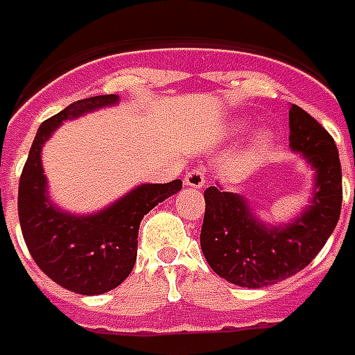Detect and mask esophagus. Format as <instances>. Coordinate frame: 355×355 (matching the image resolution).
<instances>
[{"instance_id": "34e87169", "label": "esophagus", "mask_w": 355, "mask_h": 355, "mask_svg": "<svg viewBox=\"0 0 355 355\" xmlns=\"http://www.w3.org/2000/svg\"><path fill=\"white\" fill-rule=\"evenodd\" d=\"M185 185L187 187H193V189H200L206 185V175L202 170H191V172L185 173Z\"/></svg>"}]
</instances>
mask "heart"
I'll return each mask as SVG.
<instances>
[{"instance_id": "1", "label": "heart", "mask_w": 355, "mask_h": 355, "mask_svg": "<svg viewBox=\"0 0 355 355\" xmlns=\"http://www.w3.org/2000/svg\"><path fill=\"white\" fill-rule=\"evenodd\" d=\"M245 132H246L245 124H235V125H233V133H245ZM260 139H262V141H268L270 137H268V133H262V135H260Z\"/></svg>"}]
</instances>
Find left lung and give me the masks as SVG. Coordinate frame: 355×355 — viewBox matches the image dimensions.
Wrapping results in <instances>:
<instances>
[{
	"mask_svg": "<svg viewBox=\"0 0 355 355\" xmlns=\"http://www.w3.org/2000/svg\"><path fill=\"white\" fill-rule=\"evenodd\" d=\"M291 149L313 168L310 206L291 223L260 222L241 193L223 187L205 191L200 248L206 262L233 285L262 288L302 271L336 227L343 206L340 158L323 125L306 110H288Z\"/></svg>",
	"mask_w": 355,
	"mask_h": 355,
	"instance_id": "left-lung-1",
	"label": "left lung"
}]
</instances>
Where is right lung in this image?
Segmentation results:
<instances>
[{
    "label": "right lung",
    "mask_w": 355,
    "mask_h": 355,
    "mask_svg": "<svg viewBox=\"0 0 355 355\" xmlns=\"http://www.w3.org/2000/svg\"><path fill=\"white\" fill-rule=\"evenodd\" d=\"M116 103L118 95H95L47 118L37 128L19 182V220L34 262L57 285L87 296L109 293L132 273L143 216L182 189V180L143 183L87 216L64 212L49 200L42 168L44 143L64 120Z\"/></svg>",
    "instance_id": "right-lung-1"
}]
</instances>
